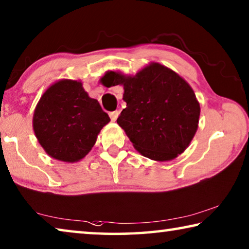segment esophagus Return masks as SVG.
I'll use <instances>...</instances> for the list:
<instances>
[{
  "label": "esophagus",
  "instance_id": "obj_1",
  "mask_svg": "<svg viewBox=\"0 0 249 249\" xmlns=\"http://www.w3.org/2000/svg\"><path fill=\"white\" fill-rule=\"evenodd\" d=\"M118 115H120V112H118V110H114V112H110L109 113V117H110V120H112L113 122H115L117 120Z\"/></svg>",
  "mask_w": 249,
  "mask_h": 249
}]
</instances>
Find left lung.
<instances>
[{"mask_svg": "<svg viewBox=\"0 0 249 249\" xmlns=\"http://www.w3.org/2000/svg\"><path fill=\"white\" fill-rule=\"evenodd\" d=\"M103 84L124 85L126 107L117 124L142 155L171 160L186 149L197 131L200 108L194 90L178 74L153 63L133 77L110 71Z\"/></svg>", "mask_w": 249, "mask_h": 249, "instance_id": "obj_1", "label": "left lung"}]
</instances>
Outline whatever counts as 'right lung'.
I'll use <instances>...</instances> for the list:
<instances>
[{
  "mask_svg": "<svg viewBox=\"0 0 249 249\" xmlns=\"http://www.w3.org/2000/svg\"><path fill=\"white\" fill-rule=\"evenodd\" d=\"M108 122L107 114L88 95L82 83L63 80L43 94L34 112L33 128L50 156L73 163L92 149Z\"/></svg>",
  "mask_w": 249,
  "mask_h": 249,
  "instance_id": "obj_1",
  "label": "right lung"
}]
</instances>
